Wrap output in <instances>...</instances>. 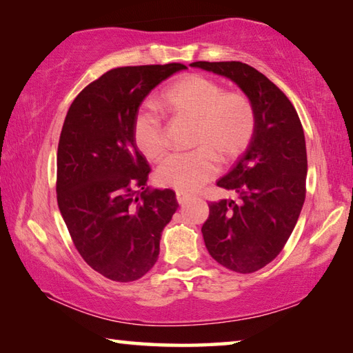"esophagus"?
Here are the masks:
<instances>
[{"label": "esophagus", "mask_w": 353, "mask_h": 353, "mask_svg": "<svg viewBox=\"0 0 353 353\" xmlns=\"http://www.w3.org/2000/svg\"><path fill=\"white\" fill-rule=\"evenodd\" d=\"M190 198H191V196L188 193H183V191H177V193H176V199H177L179 204H185V202H187Z\"/></svg>", "instance_id": "obj_1"}]
</instances>
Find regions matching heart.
I'll list each match as a JSON object with an SVG mask.
<instances>
[{"label":"heart","mask_w":353,"mask_h":353,"mask_svg":"<svg viewBox=\"0 0 353 353\" xmlns=\"http://www.w3.org/2000/svg\"><path fill=\"white\" fill-rule=\"evenodd\" d=\"M162 103L176 117L196 119L190 152L171 154L155 171L160 185L194 191L212 181L221 163H232L252 141L256 128L255 107L241 92H225L219 82L201 74H187L162 93ZM134 141L149 160L168 151L162 117L141 110L134 121Z\"/></svg>","instance_id":"b5f03b06"}]
</instances>
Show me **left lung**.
<instances>
[{"mask_svg": "<svg viewBox=\"0 0 353 353\" xmlns=\"http://www.w3.org/2000/svg\"><path fill=\"white\" fill-rule=\"evenodd\" d=\"M191 67L229 77L252 101V141L218 187L238 201L208 202L202 224L205 248L219 265L249 274L282 252L305 201L307 148L302 123L288 97L265 74L243 62H193Z\"/></svg>", "mask_w": 353, "mask_h": 353, "instance_id": "1", "label": "left lung"}]
</instances>
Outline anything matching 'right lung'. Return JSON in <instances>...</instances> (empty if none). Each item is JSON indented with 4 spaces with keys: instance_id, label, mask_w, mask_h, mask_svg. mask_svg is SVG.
<instances>
[{
    "instance_id": "1",
    "label": "right lung",
    "mask_w": 353,
    "mask_h": 353,
    "mask_svg": "<svg viewBox=\"0 0 353 353\" xmlns=\"http://www.w3.org/2000/svg\"><path fill=\"white\" fill-rule=\"evenodd\" d=\"M183 63L105 71L77 94L57 148V204L77 252L113 282L155 265L176 193L148 187L151 166L134 141L141 101Z\"/></svg>"
}]
</instances>
